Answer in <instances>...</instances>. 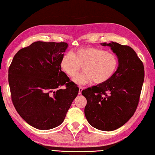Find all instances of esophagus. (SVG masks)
<instances>
[{
  "mask_svg": "<svg viewBox=\"0 0 155 155\" xmlns=\"http://www.w3.org/2000/svg\"><path fill=\"white\" fill-rule=\"evenodd\" d=\"M82 90H83V87H79V94H82Z\"/></svg>",
  "mask_w": 155,
  "mask_h": 155,
  "instance_id": "esophagus-1",
  "label": "esophagus"
}]
</instances>
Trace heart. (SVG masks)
Here are the masks:
<instances>
[{"instance_id": "b5f03b06", "label": "heart", "mask_w": 155, "mask_h": 155, "mask_svg": "<svg viewBox=\"0 0 155 155\" xmlns=\"http://www.w3.org/2000/svg\"><path fill=\"white\" fill-rule=\"evenodd\" d=\"M60 68L73 78L82 65L84 72L73 78L75 84L84 85L92 82L103 84L110 80L118 66V58L111 52L93 47H83L74 53H66L60 61Z\"/></svg>"}]
</instances>
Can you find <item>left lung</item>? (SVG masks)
<instances>
[{"instance_id": "obj_1", "label": "left lung", "mask_w": 155, "mask_h": 155, "mask_svg": "<svg viewBox=\"0 0 155 155\" xmlns=\"http://www.w3.org/2000/svg\"><path fill=\"white\" fill-rule=\"evenodd\" d=\"M109 46L118 58V66L110 80L83 90L87 101L86 118L92 127L113 131L134 115L144 81V66L132 48L118 43L101 44Z\"/></svg>"}]
</instances>
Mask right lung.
Returning <instances> with one entry per match:
<instances>
[{
  "mask_svg": "<svg viewBox=\"0 0 155 155\" xmlns=\"http://www.w3.org/2000/svg\"><path fill=\"white\" fill-rule=\"evenodd\" d=\"M68 46L64 42L36 41L14 55L8 80L14 107L26 123L51 130L63 123L79 91L60 68ZM66 84V89L60 87Z\"/></svg>",
  "mask_w": 155,
  "mask_h": 155,
  "instance_id": "add662e5",
  "label": "right lung"
}]
</instances>
